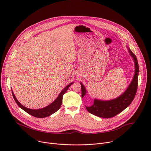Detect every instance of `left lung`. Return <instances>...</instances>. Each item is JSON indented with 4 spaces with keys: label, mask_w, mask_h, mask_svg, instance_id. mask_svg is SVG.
I'll list each match as a JSON object with an SVG mask.
<instances>
[{
    "label": "left lung",
    "mask_w": 151,
    "mask_h": 151,
    "mask_svg": "<svg viewBox=\"0 0 151 151\" xmlns=\"http://www.w3.org/2000/svg\"><path fill=\"white\" fill-rule=\"evenodd\" d=\"M128 49L130 55L133 59L134 67H135V72L130 84L121 96L115 99L108 101L95 99L93 104L91 106H86L87 110L90 113L103 118L113 117L127 108L133 100L138 88L139 66L135 55L129 48ZM80 83L81 85V95L83 98L86 94L87 91L84 85L81 83Z\"/></svg>",
    "instance_id": "8db88e82"
}]
</instances>
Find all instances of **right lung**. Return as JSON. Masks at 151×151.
Instances as JSON below:
<instances>
[{
	"mask_svg": "<svg viewBox=\"0 0 151 151\" xmlns=\"http://www.w3.org/2000/svg\"><path fill=\"white\" fill-rule=\"evenodd\" d=\"M73 83H71L70 84H68V86H67L65 88L60 92V93L59 95V96L52 103V104H51L50 105H49L48 106H47L45 108H43L42 109H29V108H27L25 106H22L20 104V103L17 100V99H16L12 91V94H13V97L16 103H17L18 105L21 109H22L24 111H25L26 113H27L28 114L33 116L34 117H36L38 118H44V117H46L47 116H50V115L55 113L59 109V108H60V106L62 105V97H63V94H64L67 92L68 89L70 88V86Z\"/></svg>",
	"mask_w": 151,
	"mask_h": 151,
	"instance_id": "1",
	"label": "right lung"
}]
</instances>
